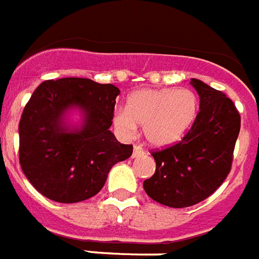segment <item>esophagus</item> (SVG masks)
I'll return each mask as SVG.
<instances>
[{"mask_svg":"<svg viewBox=\"0 0 259 259\" xmlns=\"http://www.w3.org/2000/svg\"><path fill=\"white\" fill-rule=\"evenodd\" d=\"M144 154H145V152H144V149L141 148V145L133 146V154H132V157L137 158V157H141V156H144Z\"/></svg>","mask_w":259,"mask_h":259,"instance_id":"34e87169","label":"esophagus"}]
</instances>
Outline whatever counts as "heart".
<instances>
[{"instance_id":"obj_1","label":"heart","mask_w":259,"mask_h":259,"mask_svg":"<svg viewBox=\"0 0 259 259\" xmlns=\"http://www.w3.org/2000/svg\"><path fill=\"white\" fill-rule=\"evenodd\" d=\"M197 98L188 89H142L127 97L125 109L114 114V125L126 136L144 126L145 140L164 148L180 141L195 122Z\"/></svg>"}]
</instances>
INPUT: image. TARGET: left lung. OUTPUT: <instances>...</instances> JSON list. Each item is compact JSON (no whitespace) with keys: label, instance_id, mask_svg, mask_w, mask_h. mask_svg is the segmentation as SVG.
<instances>
[{"label":"left lung","instance_id":"8db88e82","mask_svg":"<svg viewBox=\"0 0 259 259\" xmlns=\"http://www.w3.org/2000/svg\"><path fill=\"white\" fill-rule=\"evenodd\" d=\"M191 84L200 98L192 127L180 142L152 153L156 172L144 181L148 196L173 208L197 204L221 187L241 129V115L230 98L199 79H191Z\"/></svg>","mask_w":259,"mask_h":259}]
</instances>
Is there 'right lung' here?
Listing matches in <instances>:
<instances>
[{"mask_svg": "<svg viewBox=\"0 0 259 259\" xmlns=\"http://www.w3.org/2000/svg\"><path fill=\"white\" fill-rule=\"evenodd\" d=\"M119 89L83 78L42 82L22 111L20 165L30 184L59 203H78L97 195L110 169L129 158L133 145L117 141L113 123ZM79 109L80 126L66 115Z\"/></svg>", "mask_w": 259, "mask_h": 259, "instance_id": "add662e5", "label": "right lung"}]
</instances>
